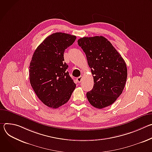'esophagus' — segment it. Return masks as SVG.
<instances>
[{"label": "esophagus", "instance_id": "obj_1", "mask_svg": "<svg viewBox=\"0 0 152 152\" xmlns=\"http://www.w3.org/2000/svg\"><path fill=\"white\" fill-rule=\"evenodd\" d=\"M82 79H83V76H80L79 77H78L77 79H76V80L78 83H80L82 80Z\"/></svg>", "mask_w": 152, "mask_h": 152}]
</instances>
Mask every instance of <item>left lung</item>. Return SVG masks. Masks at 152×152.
I'll return each mask as SVG.
<instances>
[{"instance_id": "obj_1", "label": "left lung", "mask_w": 152, "mask_h": 152, "mask_svg": "<svg viewBox=\"0 0 152 152\" xmlns=\"http://www.w3.org/2000/svg\"><path fill=\"white\" fill-rule=\"evenodd\" d=\"M77 42L86 55L94 79L93 88L86 93L88 100L99 109L111 105L126 84L127 70L124 60L102 36L83 37Z\"/></svg>"}]
</instances>
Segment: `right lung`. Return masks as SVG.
Listing matches in <instances>:
<instances>
[{
  "mask_svg": "<svg viewBox=\"0 0 152 152\" xmlns=\"http://www.w3.org/2000/svg\"><path fill=\"white\" fill-rule=\"evenodd\" d=\"M76 37L56 32L48 36L35 50L29 66V80L38 99L48 107H59L66 103L76 88L63 62L66 49Z\"/></svg>",
  "mask_w": 152,
  "mask_h": 152,
  "instance_id": "1",
  "label": "right lung"
}]
</instances>
